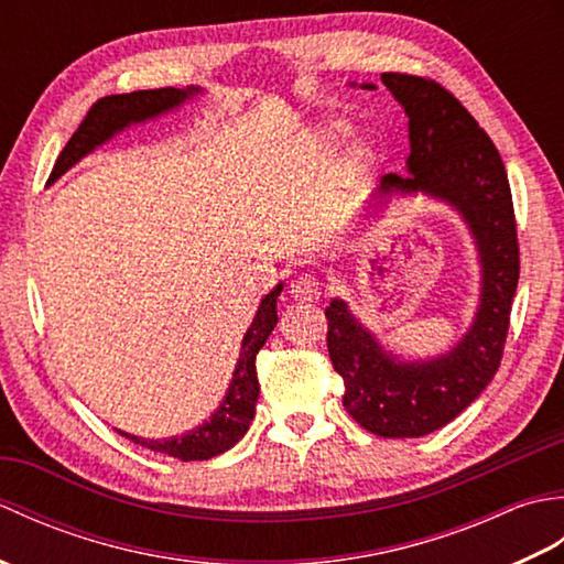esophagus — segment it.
<instances>
[{
    "label": "esophagus",
    "instance_id": "esophagus-1",
    "mask_svg": "<svg viewBox=\"0 0 564 564\" xmlns=\"http://www.w3.org/2000/svg\"><path fill=\"white\" fill-rule=\"evenodd\" d=\"M322 295V283L317 275L313 273H303L291 283V297L293 301H303V303H313Z\"/></svg>",
    "mask_w": 564,
    "mask_h": 564
}]
</instances>
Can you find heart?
<instances>
[{
    "instance_id": "b5f03b06",
    "label": "heart",
    "mask_w": 564,
    "mask_h": 564,
    "mask_svg": "<svg viewBox=\"0 0 564 564\" xmlns=\"http://www.w3.org/2000/svg\"><path fill=\"white\" fill-rule=\"evenodd\" d=\"M341 133H346V123H341V121H334V123H329L325 130H322V133L310 142V158L313 160H317L319 154H322V150H325L329 142H334L337 140ZM373 148L368 145V142H356V145L351 148V152L346 154V160H344V164L339 166L337 170V178H339V184L341 186H346V184H354L358 176H361L368 166H370V162H373Z\"/></svg>"
}]
</instances>
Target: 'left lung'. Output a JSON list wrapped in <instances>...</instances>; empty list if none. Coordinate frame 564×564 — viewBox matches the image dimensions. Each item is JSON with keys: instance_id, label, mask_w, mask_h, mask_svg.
Returning <instances> with one entry per match:
<instances>
[{"instance_id": "obj_1", "label": "left lung", "mask_w": 564, "mask_h": 564, "mask_svg": "<svg viewBox=\"0 0 564 564\" xmlns=\"http://www.w3.org/2000/svg\"><path fill=\"white\" fill-rule=\"evenodd\" d=\"M380 79L410 118V174L382 176L380 203L419 191L446 200L470 227L482 267L470 329L448 354L429 361L406 364L382 349L339 297L325 310L327 349L344 378L346 412L376 436L419 438L453 422L497 373L519 285V237L505 162L465 106L434 79L402 72Z\"/></svg>"}]
</instances>
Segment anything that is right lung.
I'll list each match as a JSON object with an SVG mask.
<instances>
[{"label": "right lung", "instance_id": "right-lung-1", "mask_svg": "<svg viewBox=\"0 0 564 564\" xmlns=\"http://www.w3.org/2000/svg\"><path fill=\"white\" fill-rule=\"evenodd\" d=\"M194 94H200V87L142 89L99 99L87 111V116H84V121L75 130V135L67 140L63 152H59L47 182H55V178L63 176L72 164L87 158L94 148L104 145L106 140L121 133L123 128L150 121V118H158L166 111H172L186 99L194 97ZM281 291L283 283L275 285V289L261 301L257 317L251 322V327L247 329L242 339V351H239V361L235 366L230 388H227L225 400L220 402L218 410L213 412L208 422H203L198 429L188 431L184 436H172L162 441L140 438L133 434H126V431H118V434L133 443H140L142 448L164 453L170 455V458H178L184 463L208 460L213 455H220L227 448H232L235 443L247 434L251 419H254V406L259 400L257 354L261 346L267 344L275 322H279V315H275V297L281 295Z\"/></svg>", "mask_w": 564, "mask_h": 564}]
</instances>
